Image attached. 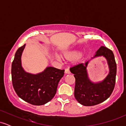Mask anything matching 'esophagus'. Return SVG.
I'll list each match as a JSON object with an SVG mask.
<instances>
[{
    "label": "esophagus",
    "instance_id": "1",
    "mask_svg": "<svg viewBox=\"0 0 126 126\" xmlns=\"http://www.w3.org/2000/svg\"><path fill=\"white\" fill-rule=\"evenodd\" d=\"M65 73H66V74H70V73H70V70H69V69H68V68H67V69H65Z\"/></svg>",
    "mask_w": 126,
    "mask_h": 126
}]
</instances>
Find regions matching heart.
<instances>
[{"label":"heart","instance_id":"1","mask_svg":"<svg viewBox=\"0 0 126 126\" xmlns=\"http://www.w3.org/2000/svg\"><path fill=\"white\" fill-rule=\"evenodd\" d=\"M69 54H70V56H73V57H78V56H79V55H80L79 52H78V51L71 52V53H70Z\"/></svg>","mask_w":126,"mask_h":126}]
</instances>
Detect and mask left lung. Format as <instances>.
Returning <instances> with one entry per match:
<instances>
[{
  "label": "left lung",
  "mask_w": 126,
  "mask_h": 126,
  "mask_svg": "<svg viewBox=\"0 0 126 126\" xmlns=\"http://www.w3.org/2000/svg\"><path fill=\"white\" fill-rule=\"evenodd\" d=\"M100 56L107 59L109 67V73L101 82L94 83L88 77L86 67L89 60L85 63H77L70 68L75 78V97L78 102L85 106H93L104 102L110 97L115 86L117 64L113 53L101 46L91 59Z\"/></svg>",
  "instance_id": "obj_1"
}]
</instances>
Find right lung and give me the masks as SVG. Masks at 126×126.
I'll return each mask as SVG.
<instances>
[{"mask_svg": "<svg viewBox=\"0 0 126 126\" xmlns=\"http://www.w3.org/2000/svg\"><path fill=\"white\" fill-rule=\"evenodd\" d=\"M25 44L16 52L12 63V81L16 93L31 104L42 105L51 101L57 92L58 83L64 70L47 67L37 74L26 72L21 64V56Z\"/></svg>", "mask_w": 126, "mask_h": 126, "instance_id": "add662e5", "label": "right lung"}]
</instances>
